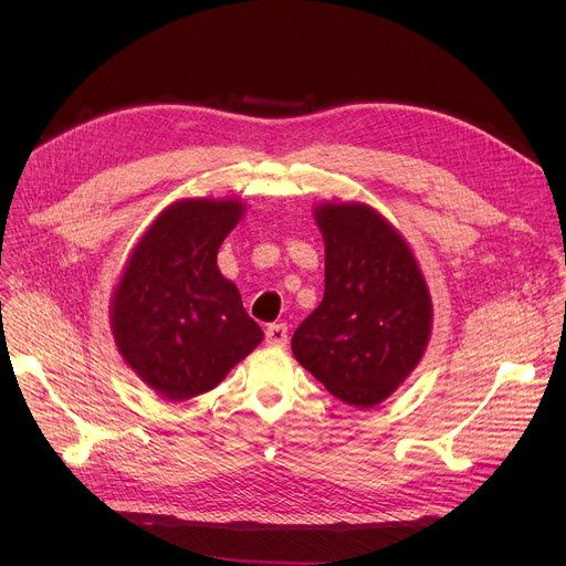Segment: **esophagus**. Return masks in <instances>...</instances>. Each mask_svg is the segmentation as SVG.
<instances>
[{"label":"esophagus","instance_id":"1","mask_svg":"<svg viewBox=\"0 0 566 566\" xmlns=\"http://www.w3.org/2000/svg\"><path fill=\"white\" fill-rule=\"evenodd\" d=\"M265 342L271 346H286L289 342V328L284 323H273L265 328Z\"/></svg>","mask_w":566,"mask_h":566}]
</instances>
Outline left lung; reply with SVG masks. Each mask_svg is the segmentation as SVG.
<instances>
[{
  "instance_id": "obj_1",
  "label": "left lung",
  "mask_w": 566,
  "mask_h": 566,
  "mask_svg": "<svg viewBox=\"0 0 566 566\" xmlns=\"http://www.w3.org/2000/svg\"><path fill=\"white\" fill-rule=\"evenodd\" d=\"M316 222L325 291L291 348L331 395L371 408L418 367L431 333V295L406 241L374 208L325 203Z\"/></svg>"
}]
</instances>
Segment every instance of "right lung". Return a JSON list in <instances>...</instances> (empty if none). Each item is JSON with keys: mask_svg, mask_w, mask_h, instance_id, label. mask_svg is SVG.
<instances>
[{"mask_svg": "<svg viewBox=\"0 0 566 566\" xmlns=\"http://www.w3.org/2000/svg\"><path fill=\"white\" fill-rule=\"evenodd\" d=\"M241 216L233 199L169 206L137 243L114 291L118 353L171 401L213 390L263 339L241 293L218 271V250Z\"/></svg>", "mask_w": 566, "mask_h": 566, "instance_id": "1", "label": "right lung"}]
</instances>
